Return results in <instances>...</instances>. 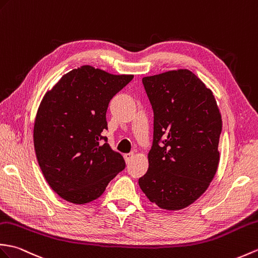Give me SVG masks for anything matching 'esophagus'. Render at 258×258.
<instances>
[{
  "label": "esophagus",
  "instance_id": "34e87169",
  "mask_svg": "<svg viewBox=\"0 0 258 258\" xmlns=\"http://www.w3.org/2000/svg\"><path fill=\"white\" fill-rule=\"evenodd\" d=\"M134 157V153H127V154H124V159H125V161H126V163L128 164L130 161L132 160V158Z\"/></svg>",
  "mask_w": 258,
  "mask_h": 258
}]
</instances>
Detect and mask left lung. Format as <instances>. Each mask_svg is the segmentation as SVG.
Instances as JSON below:
<instances>
[{
	"instance_id": "1",
	"label": "left lung",
	"mask_w": 258,
	"mask_h": 258,
	"mask_svg": "<svg viewBox=\"0 0 258 258\" xmlns=\"http://www.w3.org/2000/svg\"><path fill=\"white\" fill-rule=\"evenodd\" d=\"M143 85L154 111V136L139 184L159 208L181 210L218 170L222 118L211 90L188 69L144 77Z\"/></svg>"
}]
</instances>
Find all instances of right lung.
<instances>
[{
  "label": "right lung",
  "instance_id": "add662e5",
  "mask_svg": "<svg viewBox=\"0 0 258 258\" xmlns=\"http://www.w3.org/2000/svg\"><path fill=\"white\" fill-rule=\"evenodd\" d=\"M133 77L82 66L44 95L34 124L35 153L46 181L63 200L85 205L98 199L125 168L102 132L111 99Z\"/></svg>",
  "mask_w": 258,
  "mask_h": 258
}]
</instances>
